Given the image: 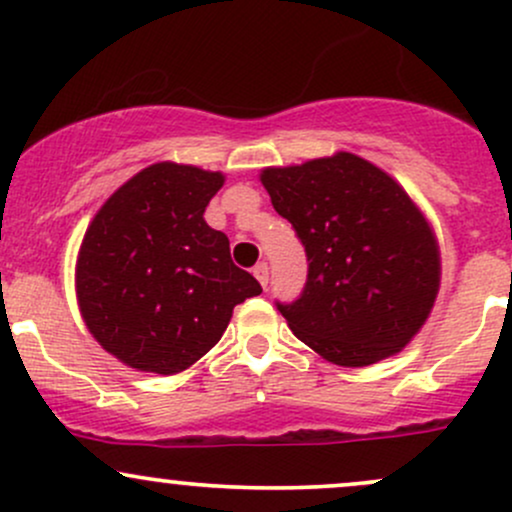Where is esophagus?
I'll return each mask as SVG.
<instances>
[{
	"mask_svg": "<svg viewBox=\"0 0 512 512\" xmlns=\"http://www.w3.org/2000/svg\"><path fill=\"white\" fill-rule=\"evenodd\" d=\"M252 274H255V279L260 281L262 289H267V284H269V267H267V262H260V264H257L255 272H252Z\"/></svg>",
	"mask_w": 512,
	"mask_h": 512,
	"instance_id": "esophagus-1",
	"label": "esophagus"
}]
</instances>
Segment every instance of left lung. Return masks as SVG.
I'll return each mask as SVG.
<instances>
[{
  "mask_svg": "<svg viewBox=\"0 0 512 512\" xmlns=\"http://www.w3.org/2000/svg\"><path fill=\"white\" fill-rule=\"evenodd\" d=\"M260 182L310 262L303 296L279 305L291 332L334 366L399 354L426 325L443 269L419 204L349 151L262 168Z\"/></svg>",
  "mask_w": 512,
  "mask_h": 512,
  "instance_id": "left-lung-1",
  "label": "left lung"
}]
</instances>
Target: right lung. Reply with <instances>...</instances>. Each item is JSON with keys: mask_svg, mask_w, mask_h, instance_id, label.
Wrapping results in <instances>:
<instances>
[{"mask_svg": "<svg viewBox=\"0 0 512 512\" xmlns=\"http://www.w3.org/2000/svg\"><path fill=\"white\" fill-rule=\"evenodd\" d=\"M226 175L158 161L132 175L88 223L74 267L79 313L108 354L175 375L221 339L233 308L262 286L231 260L204 209Z\"/></svg>", "mask_w": 512, "mask_h": 512, "instance_id": "obj_1", "label": "right lung"}]
</instances>
